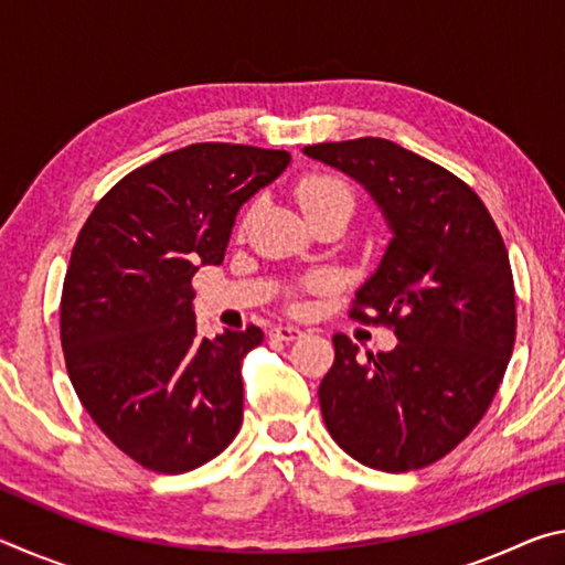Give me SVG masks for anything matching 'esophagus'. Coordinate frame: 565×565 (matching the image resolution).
Returning a JSON list of instances; mask_svg holds the SVG:
<instances>
[{"instance_id": "esophagus-1", "label": "esophagus", "mask_w": 565, "mask_h": 565, "mask_svg": "<svg viewBox=\"0 0 565 565\" xmlns=\"http://www.w3.org/2000/svg\"><path fill=\"white\" fill-rule=\"evenodd\" d=\"M269 337L276 339V341H286V343H289V341L301 339L303 331L296 329V327H274V329L269 331Z\"/></svg>"}]
</instances>
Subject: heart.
I'll return each instance as SVG.
<instances>
[{
  "label": "heart",
  "instance_id": "b5f03b06",
  "mask_svg": "<svg viewBox=\"0 0 565 565\" xmlns=\"http://www.w3.org/2000/svg\"><path fill=\"white\" fill-rule=\"evenodd\" d=\"M296 199H299L303 214L309 218L331 212V209H347V212L353 209L351 189L339 177L331 174H311L301 179L299 186H296ZM309 286L313 291H321L327 289V279H313Z\"/></svg>",
  "mask_w": 565,
  "mask_h": 565
}]
</instances>
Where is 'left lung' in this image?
Masks as SVG:
<instances>
[{
	"instance_id": "left-lung-1",
	"label": "left lung",
	"mask_w": 565,
	"mask_h": 565,
	"mask_svg": "<svg viewBox=\"0 0 565 565\" xmlns=\"http://www.w3.org/2000/svg\"><path fill=\"white\" fill-rule=\"evenodd\" d=\"M303 154L356 179L391 228L351 317L386 323L398 343L361 361L356 343L333 337L323 420L363 466L424 468L473 431L503 381L515 341L509 252L471 186L394 141H329Z\"/></svg>"
}]
</instances>
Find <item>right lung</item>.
I'll return each mask as SVG.
<instances>
[{"label":"right lung","mask_w":565,"mask_h":565,"mask_svg":"<svg viewBox=\"0 0 565 565\" xmlns=\"http://www.w3.org/2000/svg\"><path fill=\"white\" fill-rule=\"evenodd\" d=\"M289 161L222 141L169 151L114 184L76 236L60 309L66 371L104 436L149 471H191L238 434L242 359L264 333L199 337L191 279L224 262L238 209Z\"/></svg>","instance_id":"add662e5"}]
</instances>
